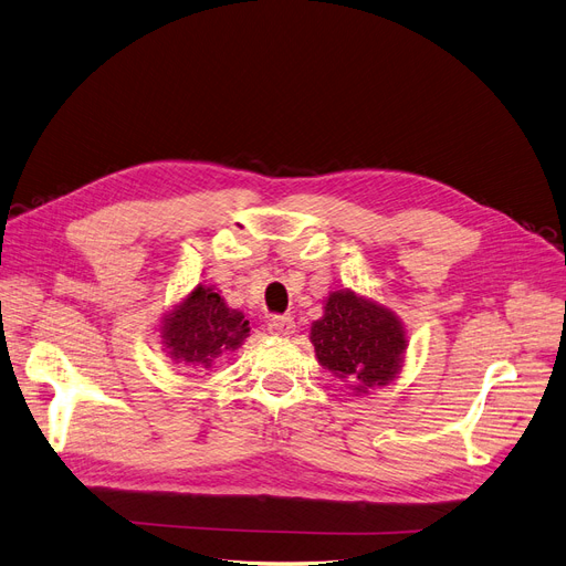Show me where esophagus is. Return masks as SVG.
Returning a JSON list of instances; mask_svg holds the SVG:
<instances>
[{
    "instance_id": "34e87169",
    "label": "esophagus",
    "mask_w": 566,
    "mask_h": 566,
    "mask_svg": "<svg viewBox=\"0 0 566 566\" xmlns=\"http://www.w3.org/2000/svg\"><path fill=\"white\" fill-rule=\"evenodd\" d=\"M268 328L270 333H275V336H291V333H296V322L294 317H272Z\"/></svg>"
}]
</instances>
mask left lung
Listing matches in <instances>:
<instances>
[{
	"label": "left lung",
	"mask_w": 566,
	"mask_h": 566,
	"mask_svg": "<svg viewBox=\"0 0 566 566\" xmlns=\"http://www.w3.org/2000/svg\"><path fill=\"white\" fill-rule=\"evenodd\" d=\"M310 343L319 366L347 382L354 396H364L399 378L408 333L389 307L340 289L326 296L322 319L312 322Z\"/></svg>",
	"instance_id": "8db88e82"
}]
</instances>
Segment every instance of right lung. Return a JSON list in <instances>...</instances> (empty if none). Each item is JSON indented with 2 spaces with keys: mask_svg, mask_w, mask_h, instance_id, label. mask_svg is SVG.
<instances>
[{
  "mask_svg": "<svg viewBox=\"0 0 566 566\" xmlns=\"http://www.w3.org/2000/svg\"><path fill=\"white\" fill-rule=\"evenodd\" d=\"M160 345L172 364L184 368H212L223 354L235 352L249 338V319L228 307L214 284H196L165 312Z\"/></svg>",
  "mask_w": 566,
  "mask_h": 566,
  "instance_id": "obj_1",
  "label": "right lung"
}]
</instances>
